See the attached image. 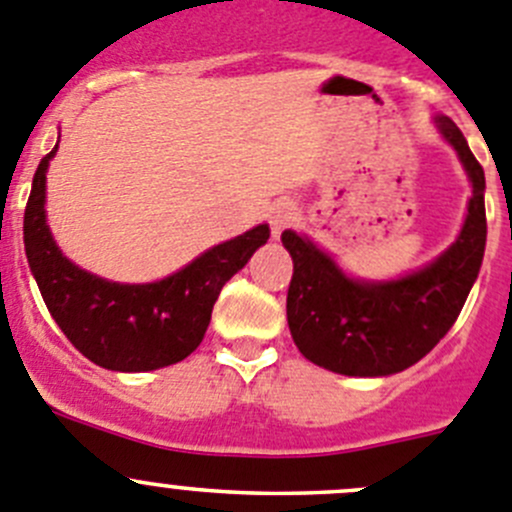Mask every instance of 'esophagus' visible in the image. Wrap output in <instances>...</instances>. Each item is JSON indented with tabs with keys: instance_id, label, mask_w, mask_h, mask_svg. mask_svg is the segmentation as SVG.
I'll list each match as a JSON object with an SVG mask.
<instances>
[{
	"instance_id": "obj_1",
	"label": "esophagus",
	"mask_w": 512,
	"mask_h": 512,
	"mask_svg": "<svg viewBox=\"0 0 512 512\" xmlns=\"http://www.w3.org/2000/svg\"><path fill=\"white\" fill-rule=\"evenodd\" d=\"M267 219H270V229L272 234L278 237L280 232H283L285 227H290V224L298 219V212H295V204L293 202H275L270 207V214H267Z\"/></svg>"
}]
</instances>
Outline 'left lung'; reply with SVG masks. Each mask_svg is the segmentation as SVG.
Segmentation results:
<instances>
[{
	"label": "left lung",
	"instance_id": "left-lung-1",
	"mask_svg": "<svg viewBox=\"0 0 512 512\" xmlns=\"http://www.w3.org/2000/svg\"><path fill=\"white\" fill-rule=\"evenodd\" d=\"M439 131L472 179L465 227L437 262L394 283H356L313 242L285 229L293 257L288 326L308 361L346 376H389L427 356L457 321L485 255V171L450 118Z\"/></svg>",
	"mask_w": 512,
	"mask_h": 512
}]
</instances>
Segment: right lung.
I'll return each instance as SVG.
<instances>
[{
	"mask_svg": "<svg viewBox=\"0 0 512 512\" xmlns=\"http://www.w3.org/2000/svg\"><path fill=\"white\" fill-rule=\"evenodd\" d=\"M40 161L25 209V252L47 310L68 341L111 371H154L179 364L202 343L219 290L270 237L267 224L212 247L161 283L118 285L62 257L45 222Z\"/></svg>",
	"mask_w": 512,
	"mask_h": 512,
	"instance_id": "add662e5",
	"label": "right lung"
}]
</instances>
